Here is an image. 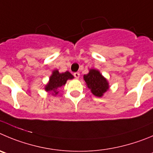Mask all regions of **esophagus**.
<instances>
[{"instance_id":"obj_1","label":"esophagus","mask_w":153,"mask_h":153,"mask_svg":"<svg viewBox=\"0 0 153 153\" xmlns=\"http://www.w3.org/2000/svg\"><path fill=\"white\" fill-rule=\"evenodd\" d=\"M74 76H75V78H77V79H78L80 77V73L79 72H75L74 73Z\"/></svg>"}]
</instances>
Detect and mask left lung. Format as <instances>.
Listing matches in <instances>:
<instances>
[{
  "mask_svg": "<svg viewBox=\"0 0 153 153\" xmlns=\"http://www.w3.org/2000/svg\"><path fill=\"white\" fill-rule=\"evenodd\" d=\"M84 80L91 93L97 97H102L109 89V84L106 78L95 68L89 69V72L84 75Z\"/></svg>",
  "mask_w": 153,
  "mask_h": 153,
  "instance_id": "1",
  "label": "left lung"
}]
</instances>
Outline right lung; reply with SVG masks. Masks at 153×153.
Wrapping results in <instances>:
<instances>
[{
	"mask_svg": "<svg viewBox=\"0 0 153 153\" xmlns=\"http://www.w3.org/2000/svg\"><path fill=\"white\" fill-rule=\"evenodd\" d=\"M73 78V75L68 71L60 73L58 70L55 69L53 71L52 74L50 76L49 81L44 87V90L47 92L52 93V95L56 96L59 93L58 89L65 85L67 80Z\"/></svg>",
	"mask_w": 153,
	"mask_h": 153,
	"instance_id": "obj_1",
	"label": "right lung"
}]
</instances>
